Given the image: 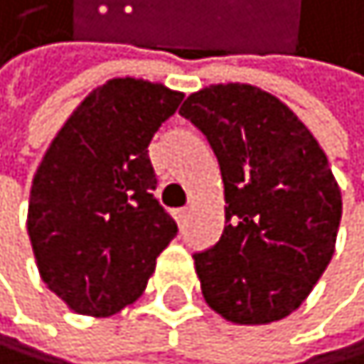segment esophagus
I'll return each mask as SVG.
<instances>
[{
    "instance_id": "1",
    "label": "esophagus",
    "mask_w": 364,
    "mask_h": 364,
    "mask_svg": "<svg viewBox=\"0 0 364 364\" xmlns=\"http://www.w3.org/2000/svg\"><path fill=\"white\" fill-rule=\"evenodd\" d=\"M174 217H176V221H178V226H181V228H186L188 217H190V210H188V208H181V210H176V213H174Z\"/></svg>"
}]
</instances>
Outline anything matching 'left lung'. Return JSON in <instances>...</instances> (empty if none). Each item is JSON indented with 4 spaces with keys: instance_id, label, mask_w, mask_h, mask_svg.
<instances>
[{
    "instance_id": "obj_1",
    "label": "left lung",
    "mask_w": 364,
    "mask_h": 364,
    "mask_svg": "<svg viewBox=\"0 0 364 364\" xmlns=\"http://www.w3.org/2000/svg\"><path fill=\"white\" fill-rule=\"evenodd\" d=\"M221 167L226 228L194 252L208 306L235 324L291 316L329 266L343 197L318 141L291 109L252 85H210L178 109Z\"/></svg>"
}]
</instances>
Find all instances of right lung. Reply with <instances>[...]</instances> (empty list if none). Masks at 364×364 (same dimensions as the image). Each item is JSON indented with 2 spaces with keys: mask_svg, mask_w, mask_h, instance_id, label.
<instances>
[{
  "mask_svg": "<svg viewBox=\"0 0 364 364\" xmlns=\"http://www.w3.org/2000/svg\"><path fill=\"white\" fill-rule=\"evenodd\" d=\"M181 100L159 82L109 80L69 116L33 176L35 262L75 314L107 318L136 302L178 232L154 197L147 147Z\"/></svg>",
  "mask_w": 364,
  "mask_h": 364,
  "instance_id": "right-lung-1",
  "label": "right lung"
}]
</instances>
